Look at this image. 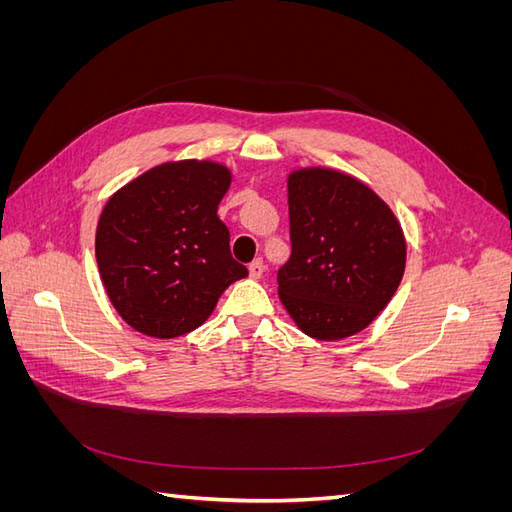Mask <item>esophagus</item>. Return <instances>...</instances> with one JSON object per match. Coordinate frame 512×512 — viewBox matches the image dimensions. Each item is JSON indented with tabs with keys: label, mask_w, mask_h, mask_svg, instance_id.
<instances>
[{
	"label": "esophagus",
	"mask_w": 512,
	"mask_h": 512,
	"mask_svg": "<svg viewBox=\"0 0 512 512\" xmlns=\"http://www.w3.org/2000/svg\"><path fill=\"white\" fill-rule=\"evenodd\" d=\"M247 269H250L252 280H258V277H262V273H265V262H262L260 258H256Z\"/></svg>",
	"instance_id": "34e87169"
}]
</instances>
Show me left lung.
Segmentation results:
<instances>
[{
	"label": "left lung",
	"mask_w": 512,
	"mask_h": 512,
	"mask_svg": "<svg viewBox=\"0 0 512 512\" xmlns=\"http://www.w3.org/2000/svg\"><path fill=\"white\" fill-rule=\"evenodd\" d=\"M292 254L277 292L297 327L337 342L369 327L406 269V237L384 200L352 175L309 166L288 175Z\"/></svg>",
	"instance_id": "left-lung-1"
}]
</instances>
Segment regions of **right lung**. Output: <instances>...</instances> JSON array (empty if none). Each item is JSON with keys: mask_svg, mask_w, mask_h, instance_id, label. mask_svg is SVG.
<instances>
[{"mask_svg": "<svg viewBox=\"0 0 512 512\" xmlns=\"http://www.w3.org/2000/svg\"><path fill=\"white\" fill-rule=\"evenodd\" d=\"M230 179L220 162H164L106 200L96 228L98 271L134 331L158 339L190 333L247 275L218 218Z\"/></svg>", "mask_w": 512, "mask_h": 512, "instance_id": "1", "label": "right lung"}]
</instances>
